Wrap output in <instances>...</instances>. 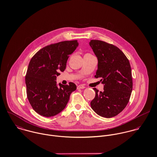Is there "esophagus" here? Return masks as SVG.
<instances>
[{
	"label": "esophagus",
	"instance_id": "34e87169",
	"mask_svg": "<svg viewBox=\"0 0 157 157\" xmlns=\"http://www.w3.org/2000/svg\"><path fill=\"white\" fill-rule=\"evenodd\" d=\"M84 88H85V87L82 85H80L77 86V89H84Z\"/></svg>",
	"mask_w": 157,
	"mask_h": 157
}]
</instances>
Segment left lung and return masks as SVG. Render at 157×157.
<instances>
[{
    "mask_svg": "<svg viewBox=\"0 0 157 157\" xmlns=\"http://www.w3.org/2000/svg\"><path fill=\"white\" fill-rule=\"evenodd\" d=\"M90 45L98 59L95 77H101L104 90L95 91L90 106L101 117L111 118L121 112L128 105L132 90L130 63L117 46L105 42L91 40Z\"/></svg>",
    "mask_w": 157,
    "mask_h": 157,
    "instance_id": "1",
    "label": "left lung"
}]
</instances>
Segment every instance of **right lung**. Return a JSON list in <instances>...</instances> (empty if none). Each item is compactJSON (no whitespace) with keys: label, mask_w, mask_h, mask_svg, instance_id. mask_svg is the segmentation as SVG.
Instances as JSON below:
<instances>
[{"label":"right lung","mask_w":157,"mask_h":157,"mask_svg":"<svg viewBox=\"0 0 157 157\" xmlns=\"http://www.w3.org/2000/svg\"><path fill=\"white\" fill-rule=\"evenodd\" d=\"M78 45L77 40L48 45L31 58L25 76L26 94L32 108L40 115L49 117L62 112L77 89L72 82L59 83L58 87L56 78L65 71L69 55Z\"/></svg>","instance_id":"right-lung-1"}]
</instances>
